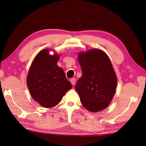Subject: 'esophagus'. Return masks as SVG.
I'll return each mask as SVG.
<instances>
[{
    "label": "esophagus",
    "mask_w": 146,
    "mask_h": 146,
    "mask_svg": "<svg viewBox=\"0 0 146 146\" xmlns=\"http://www.w3.org/2000/svg\"><path fill=\"white\" fill-rule=\"evenodd\" d=\"M70 83H72V85H75V84H76V78H72L70 79Z\"/></svg>",
    "instance_id": "34e87169"
}]
</instances>
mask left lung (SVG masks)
<instances>
[{
    "mask_svg": "<svg viewBox=\"0 0 146 146\" xmlns=\"http://www.w3.org/2000/svg\"><path fill=\"white\" fill-rule=\"evenodd\" d=\"M82 76L75 86L83 106L92 112L107 108L115 94L117 77L108 56L99 49L78 55Z\"/></svg>",
    "mask_w": 146,
    "mask_h": 146,
    "instance_id": "obj_1",
    "label": "left lung"
}]
</instances>
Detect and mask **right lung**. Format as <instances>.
Returning a JSON list of instances; mask_svg holds the SVG:
<instances>
[{
	"label": "right lung",
	"mask_w": 146,
	"mask_h": 146,
	"mask_svg": "<svg viewBox=\"0 0 146 146\" xmlns=\"http://www.w3.org/2000/svg\"><path fill=\"white\" fill-rule=\"evenodd\" d=\"M60 56L48 55L44 49L35 57L27 76V83L33 99L42 107L56 105L72 86L57 61Z\"/></svg>",
	"instance_id": "right-lung-1"
}]
</instances>
